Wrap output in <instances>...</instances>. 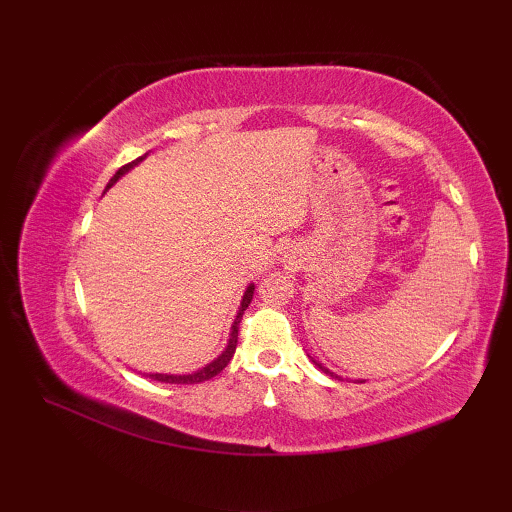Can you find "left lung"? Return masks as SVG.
I'll use <instances>...</instances> for the list:
<instances>
[{
    "instance_id": "left-lung-1",
    "label": "left lung",
    "mask_w": 512,
    "mask_h": 512,
    "mask_svg": "<svg viewBox=\"0 0 512 512\" xmlns=\"http://www.w3.org/2000/svg\"><path fill=\"white\" fill-rule=\"evenodd\" d=\"M314 363H317V361H314ZM317 367H319V369H323V372H325V374H330V376H334V378H339V376H336V374H332V372H330V369H325V367H323L321 363H317Z\"/></svg>"
}]
</instances>
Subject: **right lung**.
<instances>
[{"label": "right lung", "mask_w": 512, "mask_h": 512, "mask_svg": "<svg viewBox=\"0 0 512 512\" xmlns=\"http://www.w3.org/2000/svg\"><path fill=\"white\" fill-rule=\"evenodd\" d=\"M145 156H140V158H136V160H132V162H127V165H123L121 169H118L116 173H114V178L110 180V184H107V189L112 187V184L123 176V173H127L129 169L132 167H136L140 160H143ZM253 290H255V286H248L246 288V292H244V299H242V306H239V312H237V317H235V323H233V330H231V341H228V347L226 350L215 358V361L211 363V365H206V367H202V369H198V372L195 374H184V376H173V374H149V378H154V380H160V383H173V385H195V383H204V380H209V378H213V376H217L222 372V369L231 363V358H233V354H235V347H237V334H239V321H242V314H244V310L248 308V303H250V299H253Z\"/></svg>", "instance_id": "add662e5"}]
</instances>
